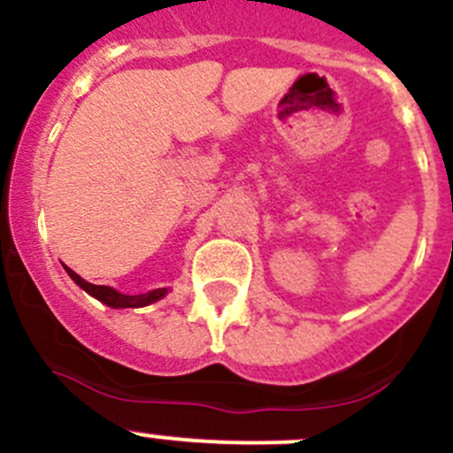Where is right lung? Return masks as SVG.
Wrapping results in <instances>:
<instances>
[{"label": "right lung", "instance_id": "right-lung-1", "mask_svg": "<svg viewBox=\"0 0 453 453\" xmlns=\"http://www.w3.org/2000/svg\"><path fill=\"white\" fill-rule=\"evenodd\" d=\"M65 272L70 273L72 280L76 282V285L81 287V289H85L87 294L94 296V298H98L100 303H104L107 307H113V309H129V307H146V304L155 303V300L164 298L166 296V289H150L146 291V294H138V296H125L120 294V291L111 289V287H104V285H91V282L83 280V278L79 276L76 272H72L70 267H65Z\"/></svg>", "mask_w": 453, "mask_h": 453}]
</instances>
